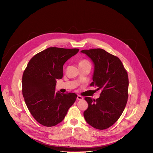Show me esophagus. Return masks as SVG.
<instances>
[{"mask_svg": "<svg viewBox=\"0 0 153 153\" xmlns=\"http://www.w3.org/2000/svg\"><path fill=\"white\" fill-rule=\"evenodd\" d=\"M77 99H78V100H83V99H84V98H83L81 95H78V97H77Z\"/></svg>", "mask_w": 153, "mask_h": 153, "instance_id": "1", "label": "esophagus"}]
</instances>
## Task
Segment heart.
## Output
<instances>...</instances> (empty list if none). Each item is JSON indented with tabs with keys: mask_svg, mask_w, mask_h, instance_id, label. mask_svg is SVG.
<instances>
[{
	"mask_svg": "<svg viewBox=\"0 0 153 153\" xmlns=\"http://www.w3.org/2000/svg\"><path fill=\"white\" fill-rule=\"evenodd\" d=\"M85 63H89L87 60L86 59H83V60H81L80 62H79V64H85Z\"/></svg>",
	"mask_w": 153,
	"mask_h": 153,
	"instance_id": "heart-1",
	"label": "heart"
}]
</instances>
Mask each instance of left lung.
<instances>
[{
    "instance_id": "left-lung-1",
    "label": "left lung",
    "mask_w": 153,
    "mask_h": 153,
    "mask_svg": "<svg viewBox=\"0 0 153 153\" xmlns=\"http://www.w3.org/2000/svg\"><path fill=\"white\" fill-rule=\"evenodd\" d=\"M94 65L93 82L90 86L101 89L100 98L85 97L88 107L84 112L85 121L92 127L105 130L120 117L127 102L128 74L120 59L100 48L81 51Z\"/></svg>"
}]
</instances>
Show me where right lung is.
I'll return each instance as SVG.
<instances>
[{
    "instance_id": "add662e5",
    "label": "right lung",
    "mask_w": 153,
    "mask_h": 153,
    "mask_svg": "<svg viewBox=\"0 0 153 153\" xmlns=\"http://www.w3.org/2000/svg\"><path fill=\"white\" fill-rule=\"evenodd\" d=\"M79 49L51 47L29 61L22 76V94L33 118L45 127H53L64 119L75 102V93L55 92L56 79L63 76V65Z\"/></svg>"
}]
</instances>
